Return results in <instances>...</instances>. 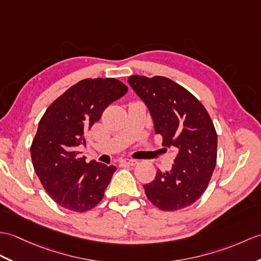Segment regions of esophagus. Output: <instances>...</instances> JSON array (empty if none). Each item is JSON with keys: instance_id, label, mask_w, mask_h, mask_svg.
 I'll return each instance as SVG.
<instances>
[{"instance_id": "1", "label": "esophagus", "mask_w": 261, "mask_h": 261, "mask_svg": "<svg viewBox=\"0 0 261 261\" xmlns=\"http://www.w3.org/2000/svg\"><path fill=\"white\" fill-rule=\"evenodd\" d=\"M120 163L121 165H124V166H136L137 163H138V161L137 160H135V159H123V160H121L120 161Z\"/></svg>"}]
</instances>
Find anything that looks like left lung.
Returning <instances> with one entry per match:
<instances>
[{
	"label": "left lung",
	"instance_id": "1",
	"mask_svg": "<svg viewBox=\"0 0 261 261\" xmlns=\"http://www.w3.org/2000/svg\"><path fill=\"white\" fill-rule=\"evenodd\" d=\"M128 83L147 106L162 145L175 151L171 170L158 169L154 180L143 186L145 195L163 211L186 208L201 197L215 170L213 121L196 96L170 79L131 75Z\"/></svg>",
	"mask_w": 261,
	"mask_h": 261
}]
</instances>
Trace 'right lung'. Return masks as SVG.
Wrapping results in <instances>:
<instances>
[{"instance_id": "add662e5", "label": "right lung", "mask_w": 261, "mask_h": 261, "mask_svg": "<svg viewBox=\"0 0 261 261\" xmlns=\"http://www.w3.org/2000/svg\"><path fill=\"white\" fill-rule=\"evenodd\" d=\"M128 87L117 79H84L46 109L31 145L34 170L42 186L61 207L76 213L94 208L117 168L95 160L87 163L77 149L84 135Z\"/></svg>"}]
</instances>
